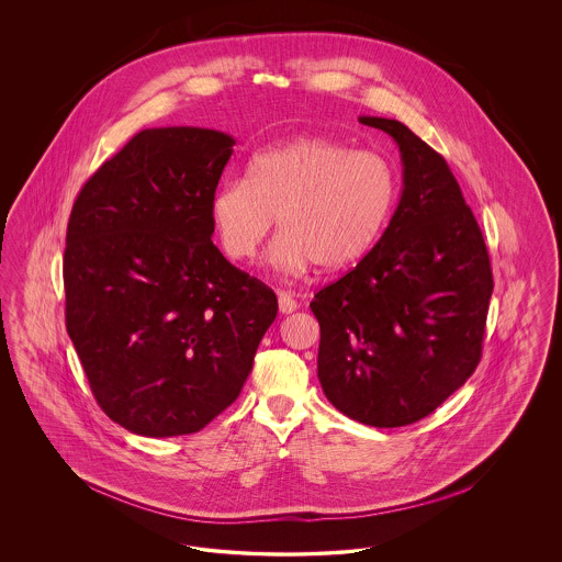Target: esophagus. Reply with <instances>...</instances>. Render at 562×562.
I'll list each match as a JSON object with an SVG mask.
<instances>
[{"instance_id": "34e87169", "label": "esophagus", "mask_w": 562, "mask_h": 562, "mask_svg": "<svg viewBox=\"0 0 562 562\" xmlns=\"http://www.w3.org/2000/svg\"><path fill=\"white\" fill-rule=\"evenodd\" d=\"M278 307H280L282 314H293L294 310L299 307V303L294 301L293 294L289 291H280L278 293Z\"/></svg>"}]
</instances>
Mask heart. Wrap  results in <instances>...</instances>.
Masks as SVG:
<instances>
[{
	"mask_svg": "<svg viewBox=\"0 0 562 562\" xmlns=\"http://www.w3.org/2000/svg\"><path fill=\"white\" fill-rule=\"evenodd\" d=\"M398 177L376 151H353L328 136H305L255 154L246 179L214 189L211 218L225 255L250 261L278 216L269 263L299 273L312 263L341 269L360 261L394 213Z\"/></svg>",
	"mask_w": 562,
	"mask_h": 562,
	"instance_id": "b5f03b06",
	"label": "heart"
}]
</instances>
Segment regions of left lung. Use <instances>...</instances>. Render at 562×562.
<instances>
[{
	"mask_svg": "<svg viewBox=\"0 0 562 562\" xmlns=\"http://www.w3.org/2000/svg\"><path fill=\"white\" fill-rule=\"evenodd\" d=\"M358 120L396 140L404 188L373 250L310 303L321 324L318 379L349 419L401 428L476 371L493 271L447 160L398 120Z\"/></svg>",
	"mask_w": 562,
	"mask_h": 562,
	"instance_id": "8db88e82",
	"label": "left lung"
}]
</instances>
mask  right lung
Wrapping results in <instances>:
<instances>
[{
	"mask_svg": "<svg viewBox=\"0 0 562 562\" xmlns=\"http://www.w3.org/2000/svg\"><path fill=\"white\" fill-rule=\"evenodd\" d=\"M236 140L147 128L80 189L63 257L65 322L99 406L168 438L240 396L278 314L261 280L214 246L211 198Z\"/></svg>",
	"mask_w": 562,
	"mask_h": 562,
	"instance_id": "add662e5",
	"label": "right lung"
}]
</instances>
